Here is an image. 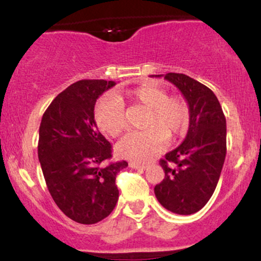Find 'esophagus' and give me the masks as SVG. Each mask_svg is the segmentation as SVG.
<instances>
[{"label": "esophagus", "mask_w": 261, "mask_h": 261, "mask_svg": "<svg viewBox=\"0 0 261 261\" xmlns=\"http://www.w3.org/2000/svg\"><path fill=\"white\" fill-rule=\"evenodd\" d=\"M130 167L134 169H146L147 168V163H139V162H130Z\"/></svg>", "instance_id": "obj_1"}]
</instances>
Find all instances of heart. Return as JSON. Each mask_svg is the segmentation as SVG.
<instances>
[{"label": "heart", "instance_id": "obj_1", "mask_svg": "<svg viewBox=\"0 0 261 261\" xmlns=\"http://www.w3.org/2000/svg\"><path fill=\"white\" fill-rule=\"evenodd\" d=\"M134 104L148 110L141 133L128 134L118 143L120 157L133 161H146L160 152L166 137L173 140L187 131L190 122V109L181 97H169L163 87L145 83L118 94V100L104 97L94 107V121L104 135L119 136L126 127V116L122 104Z\"/></svg>", "mask_w": 261, "mask_h": 261}]
</instances>
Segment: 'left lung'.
<instances>
[{"instance_id":"1","label":"left lung","mask_w":261,"mask_h":261,"mask_svg":"<svg viewBox=\"0 0 261 261\" xmlns=\"http://www.w3.org/2000/svg\"><path fill=\"white\" fill-rule=\"evenodd\" d=\"M164 79L187 99L190 122L181 145L160 161L166 175L154 194L164 208L191 215L207 203L217 187L227 151L226 118L208 87L182 73L169 72Z\"/></svg>"}]
</instances>
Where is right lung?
Listing matches in <instances>:
<instances>
[{
	"label": "right lung",
	"instance_id": "1",
	"mask_svg": "<svg viewBox=\"0 0 261 261\" xmlns=\"http://www.w3.org/2000/svg\"><path fill=\"white\" fill-rule=\"evenodd\" d=\"M113 81L82 80L45 110L38 157L50 195L71 220L93 224L109 216L119 199L116 174L127 162H110L112 145L98 131L94 106Z\"/></svg>",
	"mask_w": 261,
	"mask_h": 261
}]
</instances>
